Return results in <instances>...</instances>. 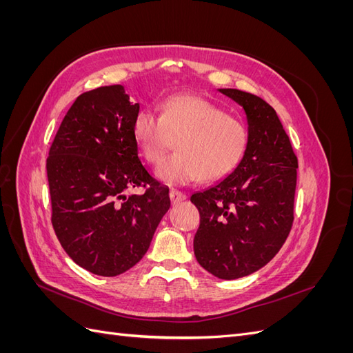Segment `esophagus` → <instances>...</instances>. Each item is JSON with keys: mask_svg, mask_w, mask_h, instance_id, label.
<instances>
[{"mask_svg": "<svg viewBox=\"0 0 353 353\" xmlns=\"http://www.w3.org/2000/svg\"><path fill=\"white\" fill-rule=\"evenodd\" d=\"M169 197H170V200H172L174 203L183 201V200L187 199V196L184 193H181V191H178V190H170L169 191Z\"/></svg>", "mask_w": 353, "mask_h": 353, "instance_id": "34e87169", "label": "esophagus"}]
</instances>
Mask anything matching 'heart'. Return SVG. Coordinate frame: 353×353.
I'll use <instances>...</instances> for the list:
<instances>
[{"label":"heart","mask_w":353,"mask_h":353,"mask_svg":"<svg viewBox=\"0 0 353 353\" xmlns=\"http://www.w3.org/2000/svg\"><path fill=\"white\" fill-rule=\"evenodd\" d=\"M143 157L156 165L177 141L179 153L157 166L156 176L169 185L201 179L216 183L232 174L249 145V128L219 105L191 94L162 104V113L144 109L132 123Z\"/></svg>","instance_id":"1"}]
</instances>
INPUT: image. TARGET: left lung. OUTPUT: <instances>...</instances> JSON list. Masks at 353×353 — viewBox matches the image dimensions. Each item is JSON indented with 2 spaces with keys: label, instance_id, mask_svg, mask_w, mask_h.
<instances>
[{
  "label": "left lung",
  "instance_id": "left-lung-1",
  "mask_svg": "<svg viewBox=\"0 0 353 353\" xmlns=\"http://www.w3.org/2000/svg\"><path fill=\"white\" fill-rule=\"evenodd\" d=\"M248 116L249 145L221 183L191 196L200 212L197 262L222 280L261 270L279 253L294 219L297 157L271 105L240 90H219Z\"/></svg>",
  "mask_w": 353,
  "mask_h": 353
}]
</instances>
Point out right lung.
I'll return each mask as SVG.
<instances>
[{
    "instance_id": "add662e5",
    "label": "right lung",
    "mask_w": 353,
    "mask_h": 353,
    "mask_svg": "<svg viewBox=\"0 0 353 353\" xmlns=\"http://www.w3.org/2000/svg\"><path fill=\"white\" fill-rule=\"evenodd\" d=\"M132 104L122 85L81 94L50 147L51 223L70 259L95 275L123 274L150 248L170 206L169 190L138 156ZM143 195L126 196L128 188Z\"/></svg>"
}]
</instances>
